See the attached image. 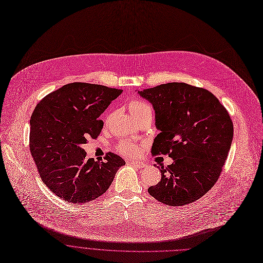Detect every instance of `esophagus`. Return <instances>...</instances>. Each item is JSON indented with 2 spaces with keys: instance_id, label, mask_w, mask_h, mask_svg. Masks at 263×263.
Here are the masks:
<instances>
[{
  "instance_id": "34e87169",
  "label": "esophagus",
  "mask_w": 263,
  "mask_h": 263,
  "mask_svg": "<svg viewBox=\"0 0 263 263\" xmlns=\"http://www.w3.org/2000/svg\"><path fill=\"white\" fill-rule=\"evenodd\" d=\"M130 164H132L133 166H136L138 169H142L146 166V163L142 161H138V160H130Z\"/></svg>"
}]
</instances>
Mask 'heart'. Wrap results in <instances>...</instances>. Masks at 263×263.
I'll return each instance as SVG.
<instances>
[{
    "label": "heart",
    "instance_id": "heart-1",
    "mask_svg": "<svg viewBox=\"0 0 263 263\" xmlns=\"http://www.w3.org/2000/svg\"><path fill=\"white\" fill-rule=\"evenodd\" d=\"M129 109H130L132 115L136 119H139V118L147 116V115L152 116L151 106L147 102L136 99V98L132 99L129 102ZM118 151L124 155L133 156L138 153V147H137V145L134 144V142H132L130 140H122L118 145Z\"/></svg>",
    "mask_w": 263,
    "mask_h": 263
}]
</instances>
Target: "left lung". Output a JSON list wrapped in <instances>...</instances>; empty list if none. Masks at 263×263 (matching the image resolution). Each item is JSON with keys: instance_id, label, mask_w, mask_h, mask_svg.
Here are the masks:
<instances>
[{"instance_id": "left-lung-1", "label": "left lung", "mask_w": 263, "mask_h": 263, "mask_svg": "<svg viewBox=\"0 0 263 263\" xmlns=\"http://www.w3.org/2000/svg\"><path fill=\"white\" fill-rule=\"evenodd\" d=\"M155 110L152 154H168L161 179L148 189L156 200L180 206L201 198L218 180L233 139V122L218 99L206 89L168 83L138 91Z\"/></svg>"}]
</instances>
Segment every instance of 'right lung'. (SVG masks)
Wrapping results in <instances>:
<instances>
[{"mask_svg": "<svg viewBox=\"0 0 263 263\" xmlns=\"http://www.w3.org/2000/svg\"><path fill=\"white\" fill-rule=\"evenodd\" d=\"M123 92L71 83L40 101L30 118L29 147L43 182L60 198L85 203L103 195L126 161L108 152L104 161L88 158L82 145L104 126L100 116Z\"/></svg>", "mask_w": 263, "mask_h": 263, "instance_id": "add662e5", "label": "right lung"}]
</instances>
